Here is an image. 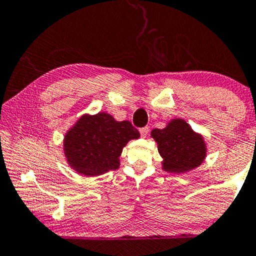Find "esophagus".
Returning a JSON list of instances; mask_svg holds the SVG:
<instances>
[{"label": "esophagus", "instance_id": "34e87169", "mask_svg": "<svg viewBox=\"0 0 256 256\" xmlns=\"http://www.w3.org/2000/svg\"><path fill=\"white\" fill-rule=\"evenodd\" d=\"M140 136H142L143 138H146L149 134V128H148V126H146V128H142L140 130Z\"/></svg>", "mask_w": 256, "mask_h": 256}]
</instances>
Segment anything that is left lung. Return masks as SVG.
<instances>
[{
    "label": "left lung",
    "mask_w": 256,
    "mask_h": 256,
    "mask_svg": "<svg viewBox=\"0 0 256 256\" xmlns=\"http://www.w3.org/2000/svg\"><path fill=\"white\" fill-rule=\"evenodd\" d=\"M152 138L162 158V170L186 173L198 168L207 156V144L201 134L194 131L184 119H171L164 128H154Z\"/></svg>",
    "instance_id": "left-lung-1"
}]
</instances>
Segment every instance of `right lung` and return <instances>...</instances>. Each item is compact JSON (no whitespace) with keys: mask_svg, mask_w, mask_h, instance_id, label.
<instances>
[{"mask_svg":"<svg viewBox=\"0 0 256 256\" xmlns=\"http://www.w3.org/2000/svg\"><path fill=\"white\" fill-rule=\"evenodd\" d=\"M140 132L130 122H118L106 112L83 114L64 137V154L73 171L96 177L119 168L120 155Z\"/></svg>","mask_w":256,"mask_h":256,"instance_id":"obj_1","label":"right lung"}]
</instances>
